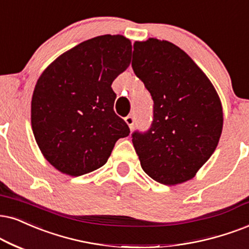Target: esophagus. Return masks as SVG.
<instances>
[{"label": "esophagus", "mask_w": 249, "mask_h": 249, "mask_svg": "<svg viewBox=\"0 0 249 249\" xmlns=\"http://www.w3.org/2000/svg\"><path fill=\"white\" fill-rule=\"evenodd\" d=\"M125 122H126V124L128 125V127L133 128L134 127V116L133 115H128L127 117H125Z\"/></svg>", "instance_id": "esophagus-1"}]
</instances>
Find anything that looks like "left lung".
Segmentation results:
<instances>
[{
  "mask_svg": "<svg viewBox=\"0 0 249 249\" xmlns=\"http://www.w3.org/2000/svg\"><path fill=\"white\" fill-rule=\"evenodd\" d=\"M132 69L154 101L152 126L132 133L141 168L157 182L190 180L215 152L223 110L215 87L184 50L150 37L133 45Z\"/></svg>",
  "mask_w": 249,
  "mask_h": 249,
  "instance_id": "obj_1",
  "label": "left lung"
}]
</instances>
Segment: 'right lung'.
<instances>
[{
	"instance_id": "obj_1",
	"label": "right lung",
	"mask_w": 249,
	"mask_h": 249,
	"mask_svg": "<svg viewBox=\"0 0 249 249\" xmlns=\"http://www.w3.org/2000/svg\"><path fill=\"white\" fill-rule=\"evenodd\" d=\"M131 41L100 36L55 59L37 79L31 105L34 138L46 160L73 177L101 168L130 134L114 111L111 84L131 62Z\"/></svg>"
}]
</instances>
